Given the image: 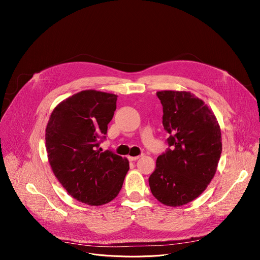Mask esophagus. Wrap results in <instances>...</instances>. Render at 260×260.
Masks as SVG:
<instances>
[{
    "label": "esophagus",
    "mask_w": 260,
    "mask_h": 260,
    "mask_svg": "<svg viewBox=\"0 0 260 260\" xmlns=\"http://www.w3.org/2000/svg\"><path fill=\"white\" fill-rule=\"evenodd\" d=\"M143 155H138V156H128V160L129 161H136L138 160L140 157H142Z\"/></svg>",
    "instance_id": "34e87169"
}]
</instances>
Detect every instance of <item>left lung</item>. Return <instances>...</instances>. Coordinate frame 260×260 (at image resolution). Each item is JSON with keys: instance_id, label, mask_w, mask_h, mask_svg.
<instances>
[{"instance_id": "8db88e82", "label": "left lung", "mask_w": 260, "mask_h": 260, "mask_svg": "<svg viewBox=\"0 0 260 260\" xmlns=\"http://www.w3.org/2000/svg\"><path fill=\"white\" fill-rule=\"evenodd\" d=\"M169 148L156 159L149 186L166 206L186 205L213 179L222 151L221 131L212 110L187 91L156 92Z\"/></svg>"}]
</instances>
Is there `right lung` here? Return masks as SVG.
Wrapping results in <instances>:
<instances>
[{
  "mask_svg": "<svg viewBox=\"0 0 260 260\" xmlns=\"http://www.w3.org/2000/svg\"><path fill=\"white\" fill-rule=\"evenodd\" d=\"M117 95L83 90L58 104L45 140L53 174L75 200L101 206L114 200L129 169L128 160L100 144L116 110Z\"/></svg>",
  "mask_w": 260,
  "mask_h": 260,
  "instance_id": "right-lung-1",
  "label": "right lung"
}]
</instances>
